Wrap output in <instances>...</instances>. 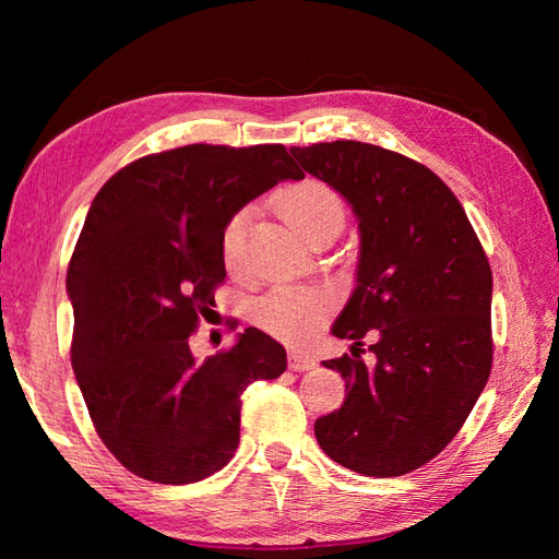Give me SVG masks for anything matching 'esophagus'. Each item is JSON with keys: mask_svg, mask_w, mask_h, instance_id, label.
I'll list each match as a JSON object with an SVG mask.
<instances>
[{"mask_svg": "<svg viewBox=\"0 0 559 559\" xmlns=\"http://www.w3.org/2000/svg\"><path fill=\"white\" fill-rule=\"evenodd\" d=\"M288 367L293 372H308L316 367V359L306 353H296V349H293V353H288Z\"/></svg>", "mask_w": 559, "mask_h": 559, "instance_id": "obj_1", "label": "esophagus"}]
</instances>
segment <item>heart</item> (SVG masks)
Returning <instances> with one entry per match:
<instances>
[{
	"instance_id": "b5f03b06",
	"label": "heart",
	"mask_w": 559,
	"mask_h": 559,
	"mask_svg": "<svg viewBox=\"0 0 559 559\" xmlns=\"http://www.w3.org/2000/svg\"><path fill=\"white\" fill-rule=\"evenodd\" d=\"M278 212L283 219L302 239L310 241L316 234L335 231L345 226V202L333 187L318 179H302L288 187L278 200ZM251 214H234L222 234V259L224 266L236 271L243 257L246 231H249ZM328 313V300L313 290L302 288H278L257 302V323L283 340H302L313 335Z\"/></svg>"
}]
</instances>
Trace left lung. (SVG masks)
I'll use <instances>...</instances> for the list:
<instances>
[{"label":"left lung","instance_id":"1","mask_svg":"<svg viewBox=\"0 0 559 559\" xmlns=\"http://www.w3.org/2000/svg\"><path fill=\"white\" fill-rule=\"evenodd\" d=\"M290 153L353 206L359 231L355 290L330 330L353 355L323 362L345 380V402L316 421V439L349 471L404 476L456 437L488 382L484 246L451 189L409 157L355 140ZM367 332L372 368L358 357Z\"/></svg>","mask_w":559,"mask_h":559}]
</instances>
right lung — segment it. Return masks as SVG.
Returning a JSON list of instances; mask_svg holds the SVG:
<instances>
[{"label": "right lung", "instance_id": "obj_1", "mask_svg": "<svg viewBox=\"0 0 559 559\" xmlns=\"http://www.w3.org/2000/svg\"><path fill=\"white\" fill-rule=\"evenodd\" d=\"M283 179H302L283 145H185L122 167L91 204L66 276L71 365L100 441L140 478L182 486L224 468L243 390L286 372L259 328L206 359L189 349L226 276V224Z\"/></svg>", "mask_w": 559, "mask_h": 559}]
</instances>
